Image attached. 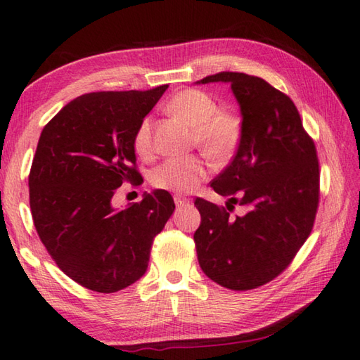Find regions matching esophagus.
I'll list each match as a JSON object with an SVG mask.
<instances>
[{
  "mask_svg": "<svg viewBox=\"0 0 360 360\" xmlns=\"http://www.w3.org/2000/svg\"><path fill=\"white\" fill-rule=\"evenodd\" d=\"M174 203H176V207L181 208V207H186V205H189L191 200H189V198H184V197H181V195H176V197H174Z\"/></svg>",
  "mask_w": 360,
  "mask_h": 360,
  "instance_id": "34e87169",
  "label": "esophagus"
}]
</instances>
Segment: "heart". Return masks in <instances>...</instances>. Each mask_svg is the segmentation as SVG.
Returning <instances> with one entry per match:
<instances>
[{
  "label": "heart",
  "instance_id": "1",
  "mask_svg": "<svg viewBox=\"0 0 360 360\" xmlns=\"http://www.w3.org/2000/svg\"><path fill=\"white\" fill-rule=\"evenodd\" d=\"M168 110L193 127V142L214 162H224L236 152L242 138V120L231 110H219L218 101L200 89H182L168 102ZM134 150L141 157L153 152L152 120H141L133 138ZM208 169L200 157L168 158L152 174L157 189L189 193L207 178Z\"/></svg>",
  "mask_w": 360,
  "mask_h": 360
}]
</instances>
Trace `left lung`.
I'll use <instances>...</instances> for the list:
<instances>
[{
    "mask_svg": "<svg viewBox=\"0 0 360 360\" xmlns=\"http://www.w3.org/2000/svg\"><path fill=\"white\" fill-rule=\"evenodd\" d=\"M229 83L240 104L236 157L211 187L249 208L245 217L197 197L193 233L198 264L211 281L236 292L258 288L287 269L314 227L321 197L316 144L293 101L266 79L221 72L200 83Z\"/></svg>",
    "mask_w": 360,
    "mask_h": 360,
    "instance_id": "1",
    "label": "left lung"
}]
</instances>
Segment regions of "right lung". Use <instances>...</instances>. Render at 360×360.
Segmentation results:
<instances>
[{"instance_id": "right-lung-1", "label": "right lung", "mask_w": 360, "mask_h": 360, "mask_svg": "<svg viewBox=\"0 0 360 360\" xmlns=\"http://www.w3.org/2000/svg\"><path fill=\"white\" fill-rule=\"evenodd\" d=\"M168 84L83 94L43 128L28 187L39 240L82 287L113 293L144 276L155 236L174 211L167 191L127 210L112 207L124 182L142 181L133 138Z\"/></svg>"}]
</instances>
